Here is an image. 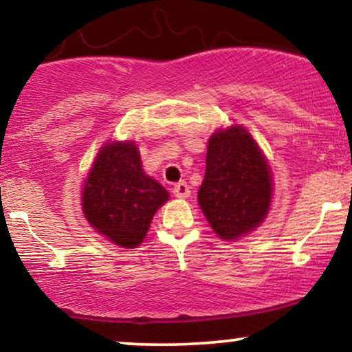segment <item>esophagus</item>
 <instances>
[{"instance_id":"34e87169","label":"esophagus","mask_w":352,"mask_h":352,"mask_svg":"<svg viewBox=\"0 0 352 352\" xmlns=\"http://www.w3.org/2000/svg\"><path fill=\"white\" fill-rule=\"evenodd\" d=\"M173 195H175L177 199H187L190 195V187L187 185V182H179V184L173 187Z\"/></svg>"}]
</instances>
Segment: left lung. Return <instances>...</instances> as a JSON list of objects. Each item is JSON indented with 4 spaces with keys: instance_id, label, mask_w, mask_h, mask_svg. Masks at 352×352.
I'll return each instance as SVG.
<instances>
[{
    "instance_id": "left-lung-1",
    "label": "left lung",
    "mask_w": 352,
    "mask_h": 352,
    "mask_svg": "<svg viewBox=\"0 0 352 352\" xmlns=\"http://www.w3.org/2000/svg\"><path fill=\"white\" fill-rule=\"evenodd\" d=\"M272 197V168L252 134L240 124L213 132L199 205L217 236L238 240L256 230L268 215Z\"/></svg>"
}]
</instances>
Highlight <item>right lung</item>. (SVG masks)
<instances>
[{"mask_svg":"<svg viewBox=\"0 0 352 352\" xmlns=\"http://www.w3.org/2000/svg\"><path fill=\"white\" fill-rule=\"evenodd\" d=\"M168 192L142 168L134 140L99 148L82 188V212L96 232L122 248H137Z\"/></svg>","mask_w":352,"mask_h":352,"instance_id":"1","label":"right lung"}]
</instances>
